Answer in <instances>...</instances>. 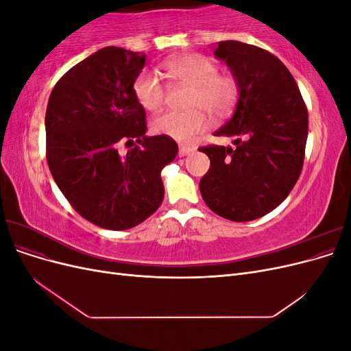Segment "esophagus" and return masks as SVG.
<instances>
[{"instance_id": "esophagus-1", "label": "esophagus", "mask_w": 351, "mask_h": 351, "mask_svg": "<svg viewBox=\"0 0 351 351\" xmlns=\"http://www.w3.org/2000/svg\"><path fill=\"white\" fill-rule=\"evenodd\" d=\"M195 149L192 146H184V145H182L178 147V156L182 158V156H187L190 152H193Z\"/></svg>"}]
</instances>
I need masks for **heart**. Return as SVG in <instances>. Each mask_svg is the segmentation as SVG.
I'll return each mask as SVG.
<instances>
[{
  "label": "heart",
  "instance_id": "heart-1",
  "mask_svg": "<svg viewBox=\"0 0 351 351\" xmlns=\"http://www.w3.org/2000/svg\"><path fill=\"white\" fill-rule=\"evenodd\" d=\"M161 69L169 77L192 88L183 112H165L156 117L152 130L177 142H190L206 130L209 119L204 108L215 117H224L234 107L239 98V82L231 74H219L218 66L202 54H186L167 60ZM134 97L147 111H158L165 101V88L159 73L142 70L133 83Z\"/></svg>",
  "mask_w": 351,
  "mask_h": 351
}]
</instances>
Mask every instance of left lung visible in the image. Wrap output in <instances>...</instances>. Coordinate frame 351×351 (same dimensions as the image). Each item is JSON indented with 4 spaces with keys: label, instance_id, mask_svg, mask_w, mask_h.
<instances>
[{
    "label": "left lung",
    "instance_id": "1",
    "mask_svg": "<svg viewBox=\"0 0 351 351\" xmlns=\"http://www.w3.org/2000/svg\"><path fill=\"white\" fill-rule=\"evenodd\" d=\"M214 54L239 82L234 114L215 132L234 137L236 147H199L210 159L199 189L217 215L253 221L277 208L299 180L309 130L307 108L291 73L271 52L224 40Z\"/></svg>",
    "mask_w": 351,
    "mask_h": 351
}]
</instances>
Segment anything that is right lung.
I'll use <instances>...</instances> for the list:
<instances>
[{
    "label": "right lung",
    "instance_id": "right-lung-1",
    "mask_svg": "<svg viewBox=\"0 0 351 351\" xmlns=\"http://www.w3.org/2000/svg\"><path fill=\"white\" fill-rule=\"evenodd\" d=\"M143 52L105 47L71 67L51 92L45 114L47 161L58 189L79 214L107 230H129L162 204L161 169L177 143L147 137L133 83ZM138 143L125 156L121 141Z\"/></svg>",
    "mask_w": 351,
    "mask_h": 351
}]
</instances>
